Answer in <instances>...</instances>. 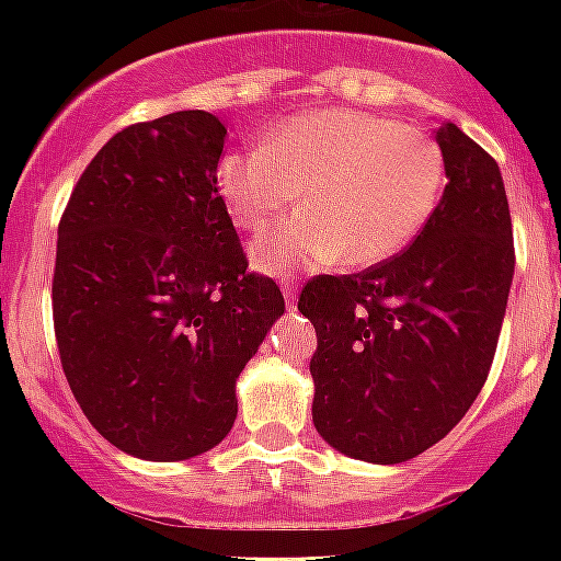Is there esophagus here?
<instances>
[{
  "label": "esophagus",
  "mask_w": 561,
  "mask_h": 561,
  "mask_svg": "<svg viewBox=\"0 0 561 561\" xmlns=\"http://www.w3.org/2000/svg\"><path fill=\"white\" fill-rule=\"evenodd\" d=\"M282 294H285V302L294 308V302H297V288H294V279H285V285H282Z\"/></svg>",
  "instance_id": "obj_1"
}]
</instances>
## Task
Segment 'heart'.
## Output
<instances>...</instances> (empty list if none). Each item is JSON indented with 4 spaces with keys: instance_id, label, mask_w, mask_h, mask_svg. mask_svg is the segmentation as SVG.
Listing matches in <instances>:
<instances>
[{
    "instance_id": "obj_1",
    "label": "heart",
    "mask_w": 561,
    "mask_h": 561,
    "mask_svg": "<svg viewBox=\"0 0 561 561\" xmlns=\"http://www.w3.org/2000/svg\"><path fill=\"white\" fill-rule=\"evenodd\" d=\"M215 183L238 227L259 232L290 203L302 209L264 232L250 259L267 276L369 267L425 229L445 188L434 136L387 116L314 110L288 118L264 148L220 157Z\"/></svg>"
}]
</instances>
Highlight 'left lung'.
I'll use <instances>...</instances> for the list:
<instances>
[{"label":"left lung","instance_id":"1","mask_svg":"<svg viewBox=\"0 0 561 561\" xmlns=\"http://www.w3.org/2000/svg\"><path fill=\"white\" fill-rule=\"evenodd\" d=\"M448 186L408 250L350 276H314L317 434L392 466L436 445L478 399L513 285V218L497 162L460 127L436 130Z\"/></svg>","mask_w":561,"mask_h":561}]
</instances>
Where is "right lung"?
<instances>
[{"label":"right lung","instance_id":"right-lung-1","mask_svg":"<svg viewBox=\"0 0 561 561\" xmlns=\"http://www.w3.org/2000/svg\"><path fill=\"white\" fill-rule=\"evenodd\" d=\"M227 127L180 110L125 127L57 227L55 337L83 416L118 451L174 462L232 431L236 381L285 314L247 271L215 171Z\"/></svg>","mask_w":561,"mask_h":561}]
</instances>
